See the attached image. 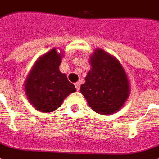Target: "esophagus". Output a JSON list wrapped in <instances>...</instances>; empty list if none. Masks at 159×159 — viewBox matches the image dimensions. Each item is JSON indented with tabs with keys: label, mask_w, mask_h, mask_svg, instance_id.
Here are the masks:
<instances>
[{
	"label": "esophagus",
	"mask_w": 159,
	"mask_h": 159,
	"mask_svg": "<svg viewBox=\"0 0 159 159\" xmlns=\"http://www.w3.org/2000/svg\"><path fill=\"white\" fill-rule=\"evenodd\" d=\"M75 86L76 90L77 91L80 90V83H75Z\"/></svg>",
	"instance_id": "esophagus-1"
}]
</instances>
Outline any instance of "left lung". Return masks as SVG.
<instances>
[{"instance_id": "1", "label": "left lung", "mask_w": 159, "mask_h": 159, "mask_svg": "<svg viewBox=\"0 0 159 159\" xmlns=\"http://www.w3.org/2000/svg\"><path fill=\"white\" fill-rule=\"evenodd\" d=\"M89 62L91 70L85 83L81 84V93L94 112L103 115L114 114L129 95L126 72L116 58L102 49L94 50Z\"/></svg>"}]
</instances>
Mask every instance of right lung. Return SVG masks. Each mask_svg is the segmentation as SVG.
I'll use <instances>...</instances> for the list:
<instances>
[{"instance_id":"obj_1","label":"right lung","mask_w":159,"mask_h":159,"mask_svg":"<svg viewBox=\"0 0 159 159\" xmlns=\"http://www.w3.org/2000/svg\"><path fill=\"white\" fill-rule=\"evenodd\" d=\"M62 53L54 48L40 56L30 71L25 83V90L30 104L43 113L55 111L61 106L75 87L65 74L60 71Z\"/></svg>"}]
</instances>
